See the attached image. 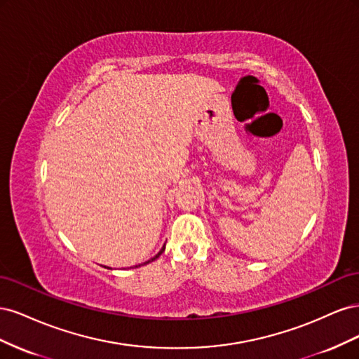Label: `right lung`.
<instances>
[{
  "label": "right lung",
  "mask_w": 359,
  "mask_h": 359,
  "mask_svg": "<svg viewBox=\"0 0 359 359\" xmlns=\"http://www.w3.org/2000/svg\"><path fill=\"white\" fill-rule=\"evenodd\" d=\"M163 252H165V247H163V248L160 250V252H158V253H157V255H156V256H154L153 259H151V260H148V262H145V264H149V262H153V260H156V259H157V257H158V256H160V255H161ZM145 264H144V265H145Z\"/></svg>",
  "instance_id": "right-lung-1"
}]
</instances>
